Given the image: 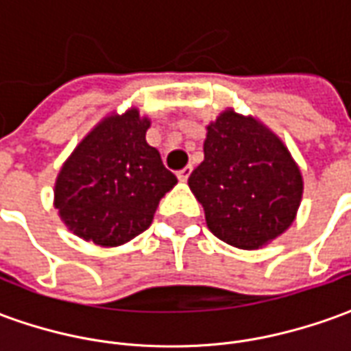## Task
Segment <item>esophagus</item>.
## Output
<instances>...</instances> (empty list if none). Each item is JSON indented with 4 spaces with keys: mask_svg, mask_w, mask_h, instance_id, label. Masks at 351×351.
<instances>
[{
    "mask_svg": "<svg viewBox=\"0 0 351 351\" xmlns=\"http://www.w3.org/2000/svg\"><path fill=\"white\" fill-rule=\"evenodd\" d=\"M191 171H193V166H185L183 170L178 171V180H180V181H187L189 176H191Z\"/></svg>",
    "mask_w": 351,
    "mask_h": 351,
    "instance_id": "1",
    "label": "esophagus"
}]
</instances>
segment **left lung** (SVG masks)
<instances>
[{
	"mask_svg": "<svg viewBox=\"0 0 351 351\" xmlns=\"http://www.w3.org/2000/svg\"><path fill=\"white\" fill-rule=\"evenodd\" d=\"M189 187L223 242L259 250L289 227L302 198V176L289 151L251 117L221 113L208 126L204 162Z\"/></svg>",
	"mask_w": 351,
	"mask_h": 351,
	"instance_id": "left-lung-1",
	"label": "left lung"
}]
</instances>
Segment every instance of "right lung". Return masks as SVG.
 <instances>
[{
    "label": "right lung",
    "instance_id": "obj_1",
    "mask_svg": "<svg viewBox=\"0 0 351 351\" xmlns=\"http://www.w3.org/2000/svg\"><path fill=\"white\" fill-rule=\"evenodd\" d=\"M147 128L138 109L108 117L62 166L54 206L77 236L113 247L153 223L156 206L178 178L145 141Z\"/></svg>",
    "mask_w": 351,
    "mask_h": 351
}]
</instances>
